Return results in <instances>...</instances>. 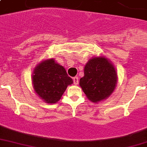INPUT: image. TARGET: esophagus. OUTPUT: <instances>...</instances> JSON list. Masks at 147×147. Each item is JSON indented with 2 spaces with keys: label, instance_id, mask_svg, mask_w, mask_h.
<instances>
[{
  "label": "esophagus",
  "instance_id": "esophagus-1",
  "mask_svg": "<svg viewBox=\"0 0 147 147\" xmlns=\"http://www.w3.org/2000/svg\"><path fill=\"white\" fill-rule=\"evenodd\" d=\"M78 81H79V80H78V77H77V76H76V77H74V78H73V82H74V84H75L76 86H77V85H78Z\"/></svg>",
  "mask_w": 147,
  "mask_h": 147
}]
</instances>
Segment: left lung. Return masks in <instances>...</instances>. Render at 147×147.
I'll return each mask as SVG.
<instances>
[{
    "mask_svg": "<svg viewBox=\"0 0 147 147\" xmlns=\"http://www.w3.org/2000/svg\"><path fill=\"white\" fill-rule=\"evenodd\" d=\"M117 80V71L113 63L104 55L96 56L86 64L79 86L88 100L98 103L113 94Z\"/></svg>",
    "mask_w": 147,
    "mask_h": 147,
    "instance_id": "1",
    "label": "left lung"
}]
</instances>
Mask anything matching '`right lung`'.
<instances>
[{"instance_id": "obj_1", "label": "right lung", "mask_w": 147, "mask_h": 147, "mask_svg": "<svg viewBox=\"0 0 147 147\" xmlns=\"http://www.w3.org/2000/svg\"><path fill=\"white\" fill-rule=\"evenodd\" d=\"M31 81L35 93L49 104L59 102L68 86L73 83L65 69L54 59L39 62L33 70Z\"/></svg>"}]
</instances>
